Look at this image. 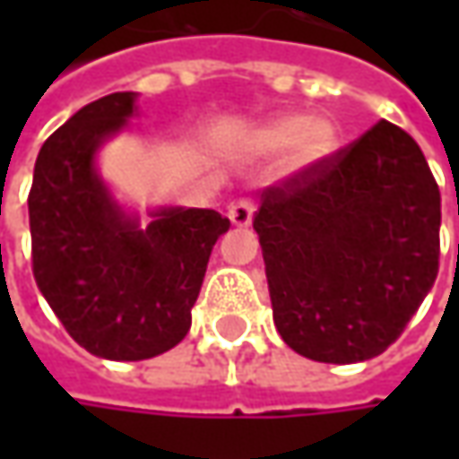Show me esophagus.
Instances as JSON below:
<instances>
[{
  "label": "esophagus",
  "instance_id": "34e87169",
  "mask_svg": "<svg viewBox=\"0 0 459 459\" xmlns=\"http://www.w3.org/2000/svg\"><path fill=\"white\" fill-rule=\"evenodd\" d=\"M253 214H255V204L250 199H239L230 206V221L235 227H247L253 221Z\"/></svg>",
  "mask_w": 459,
  "mask_h": 459
}]
</instances>
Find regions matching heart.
Listing matches in <instances>:
<instances>
[{"instance_id":"b5f03b06","label":"heart","mask_w":459,"mask_h":459,"mask_svg":"<svg viewBox=\"0 0 459 459\" xmlns=\"http://www.w3.org/2000/svg\"><path fill=\"white\" fill-rule=\"evenodd\" d=\"M250 145L257 152L291 151V160L299 168L319 166L340 145V133L326 117L281 115L263 122L250 133Z\"/></svg>"}]
</instances>
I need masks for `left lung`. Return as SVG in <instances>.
Returning a JSON list of instances; mask_svg holds the SVG:
<instances>
[{"label": "left lung", "instance_id": "8db88e82", "mask_svg": "<svg viewBox=\"0 0 459 459\" xmlns=\"http://www.w3.org/2000/svg\"><path fill=\"white\" fill-rule=\"evenodd\" d=\"M439 206L421 148L385 119L265 188L253 227L283 342L334 365L385 352L432 291Z\"/></svg>", "mask_w": 459, "mask_h": 459}]
</instances>
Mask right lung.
I'll return each instance as SVG.
<instances>
[{
    "label": "right lung",
    "instance_id": "1",
    "mask_svg": "<svg viewBox=\"0 0 459 459\" xmlns=\"http://www.w3.org/2000/svg\"><path fill=\"white\" fill-rule=\"evenodd\" d=\"M137 94L86 104L43 143L27 196L32 273L65 332L104 360H148L181 342L214 242V209L160 206L143 227L97 170L127 127Z\"/></svg>",
    "mask_w": 459,
    "mask_h": 459
}]
</instances>
